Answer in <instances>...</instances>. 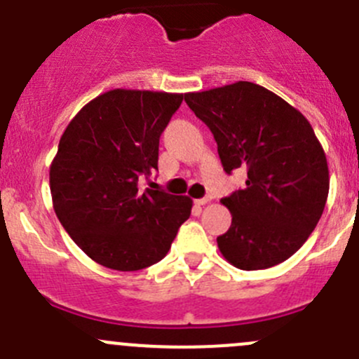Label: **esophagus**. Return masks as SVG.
<instances>
[{"instance_id": "34e87169", "label": "esophagus", "mask_w": 359, "mask_h": 359, "mask_svg": "<svg viewBox=\"0 0 359 359\" xmlns=\"http://www.w3.org/2000/svg\"><path fill=\"white\" fill-rule=\"evenodd\" d=\"M194 203H196L198 206H203L206 205V203H210V198H200V200H194Z\"/></svg>"}]
</instances>
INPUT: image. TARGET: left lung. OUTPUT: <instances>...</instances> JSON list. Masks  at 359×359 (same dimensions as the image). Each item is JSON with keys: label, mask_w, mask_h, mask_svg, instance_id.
<instances>
[{"label": "left lung", "mask_w": 359, "mask_h": 359, "mask_svg": "<svg viewBox=\"0 0 359 359\" xmlns=\"http://www.w3.org/2000/svg\"><path fill=\"white\" fill-rule=\"evenodd\" d=\"M187 106L212 130L227 173L247 168V186L224 198L233 215L217 238L220 253L243 271L285 262L316 227L330 177L306 116L250 81L189 92Z\"/></svg>", "instance_id": "1"}]
</instances>
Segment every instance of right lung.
<instances>
[{"instance_id":"1","label":"right lung","mask_w":359,"mask_h":359,"mask_svg":"<svg viewBox=\"0 0 359 359\" xmlns=\"http://www.w3.org/2000/svg\"><path fill=\"white\" fill-rule=\"evenodd\" d=\"M184 93L116 88L71 119L50 165V193L60 224L92 260L139 271L168 253L191 215L189 196L146 189L158 170L159 135Z\"/></svg>"}]
</instances>
